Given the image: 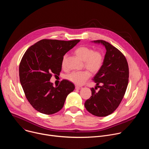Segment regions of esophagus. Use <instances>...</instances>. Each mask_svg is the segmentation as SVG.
I'll use <instances>...</instances> for the list:
<instances>
[{
	"mask_svg": "<svg viewBox=\"0 0 149 149\" xmlns=\"http://www.w3.org/2000/svg\"><path fill=\"white\" fill-rule=\"evenodd\" d=\"M81 88V87H80V86H75V89L76 90H80Z\"/></svg>",
	"mask_w": 149,
	"mask_h": 149,
	"instance_id": "1",
	"label": "esophagus"
}]
</instances>
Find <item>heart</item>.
Returning a JSON list of instances; mask_svg holds the SVG:
<instances>
[{
    "label": "heart",
    "mask_w": 149,
    "mask_h": 149,
    "mask_svg": "<svg viewBox=\"0 0 149 149\" xmlns=\"http://www.w3.org/2000/svg\"><path fill=\"white\" fill-rule=\"evenodd\" d=\"M74 53L79 59L83 61L84 67L92 73L98 72L102 68L104 63V56L100 51H94L93 48L87 46H81L77 48ZM67 55L62 59V67L64 68L66 65ZM88 71H74L65 76V78L78 86L83 84L90 77Z\"/></svg>",
    "instance_id": "b5f03b06"
}]
</instances>
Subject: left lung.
<instances>
[{"label":"left lung","mask_w":149,"mask_h":149,"mask_svg":"<svg viewBox=\"0 0 149 149\" xmlns=\"http://www.w3.org/2000/svg\"><path fill=\"white\" fill-rule=\"evenodd\" d=\"M102 44L106 49L104 63L93 78L99 86L91 88V96L85 102L87 110L98 117L107 116L118 107L125 94L129 83V70L127 59L123 53L109 42L103 40H94Z\"/></svg>","instance_id":"left-lung-1"}]
</instances>
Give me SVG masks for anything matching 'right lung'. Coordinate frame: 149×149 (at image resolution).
I'll return each instance as SVG.
<instances>
[{"label":"right lung","instance_id":"right-lung-1","mask_svg":"<svg viewBox=\"0 0 149 149\" xmlns=\"http://www.w3.org/2000/svg\"><path fill=\"white\" fill-rule=\"evenodd\" d=\"M79 42L42 39L30 47L20 61L19 79L25 96L38 111L47 115L61 110L67 95L75 86L62 80L54 87L49 80L52 74L59 75L64 55Z\"/></svg>","mask_w":149,"mask_h":149}]
</instances>
